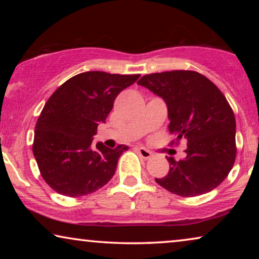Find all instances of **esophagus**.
<instances>
[{"mask_svg": "<svg viewBox=\"0 0 259 259\" xmlns=\"http://www.w3.org/2000/svg\"><path fill=\"white\" fill-rule=\"evenodd\" d=\"M137 151H138V153L140 154V157L146 159V160L152 157V152L146 150L145 147H137Z\"/></svg>", "mask_w": 259, "mask_h": 259, "instance_id": "34e87169", "label": "esophagus"}]
</instances>
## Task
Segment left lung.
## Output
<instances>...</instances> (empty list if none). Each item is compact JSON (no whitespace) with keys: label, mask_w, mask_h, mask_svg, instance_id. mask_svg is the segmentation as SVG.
Instances as JSON below:
<instances>
[{"label":"left lung","mask_w":259,"mask_h":259,"mask_svg":"<svg viewBox=\"0 0 259 259\" xmlns=\"http://www.w3.org/2000/svg\"><path fill=\"white\" fill-rule=\"evenodd\" d=\"M138 84L162 98L169 133L187 140L186 157H166L169 171L155 178L159 185L182 197L207 193L223 183L236 159V120L224 94L193 70L144 75Z\"/></svg>","instance_id":"left-lung-1"}]
</instances>
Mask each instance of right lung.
I'll list each match as a JSON object with an SVG mask.
<instances>
[{
	"instance_id": "right-lung-1",
	"label": "right lung",
	"mask_w": 259,
	"mask_h": 259,
	"mask_svg": "<svg viewBox=\"0 0 259 259\" xmlns=\"http://www.w3.org/2000/svg\"><path fill=\"white\" fill-rule=\"evenodd\" d=\"M105 72L77 74L46 102L35 126L33 153L45 182L67 197H81L105 186L114 176L125 145L92 144L120 92L139 79Z\"/></svg>"
}]
</instances>
